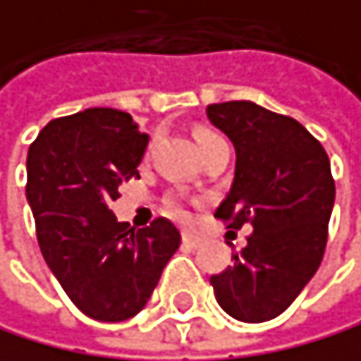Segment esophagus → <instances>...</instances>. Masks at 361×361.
Wrapping results in <instances>:
<instances>
[{"mask_svg":"<svg viewBox=\"0 0 361 361\" xmlns=\"http://www.w3.org/2000/svg\"><path fill=\"white\" fill-rule=\"evenodd\" d=\"M183 245H185V247H190V249H196V247L200 245V238H196L194 233L183 231Z\"/></svg>","mask_w":361,"mask_h":361,"instance_id":"esophagus-1","label":"esophagus"}]
</instances>
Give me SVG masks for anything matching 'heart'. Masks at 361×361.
<instances>
[{
  "mask_svg": "<svg viewBox=\"0 0 361 361\" xmlns=\"http://www.w3.org/2000/svg\"><path fill=\"white\" fill-rule=\"evenodd\" d=\"M214 138H218V134H214V132H200V134L196 136L198 149H200L202 145H207L209 141H214ZM169 212L174 214L176 218H183V216H185V212H183V207H180V202H178V200H169Z\"/></svg>",
  "mask_w": 361,
  "mask_h": 361,
  "instance_id": "heart-1",
  "label": "heart"
}]
</instances>
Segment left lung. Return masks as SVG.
Masks as SVG:
<instances>
[{"instance_id":"obj_1","label":"left lung","mask_w":361,"mask_h":361,"mask_svg":"<svg viewBox=\"0 0 361 361\" xmlns=\"http://www.w3.org/2000/svg\"><path fill=\"white\" fill-rule=\"evenodd\" d=\"M207 118L235 147L231 190L214 216L227 229L253 225L233 267L209 282L235 320H274L322 262L335 200L331 163L305 126L251 101L207 105Z\"/></svg>"}]
</instances>
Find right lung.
I'll return each mask as SVG.
<instances>
[{"label": "right lung", "mask_w": 361, "mask_h": 361, "mask_svg": "<svg viewBox=\"0 0 361 361\" xmlns=\"http://www.w3.org/2000/svg\"><path fill=\"white\" fill-rule=\"evenodd\" d=\"M147 141L128 112L90 108L50 121L28 149L39 249L77 309L99 322L141 311L180 245L167 218L134 231L110 209L118 185L138 178Z\"/></svg>", "instance_id": "right-lung-1"}]
</instances>
